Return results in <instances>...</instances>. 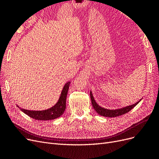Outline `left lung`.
<instances>
[{"label":"left lung","instance_id":"8db88e82","mask_svg":"<svg viewBox=\"0 0 159 159\" xmlns=\"http://www.w3.org/2000/svg\"><path fill=\"white\" fill-rule=\"evenodd\" d=\"M90 98H91V103H92V105H93V107L96 111V112H97L99 115H102V116L107 117H115L120 116V115L125 114V113H128L129 111H131L133 108L135 107L136 105L139 103V102L141 101V100L139 101V102H137L136 103H134L131 105H129V106H127L125 107L119 109L111 110V109H105L103 107H100L99 105L95 102L91 91H90Z\"/></svg>","mask_w":159,"mask_h":159}]
</instances>
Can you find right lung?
Here are the masks:
<instances>
[{
    "mask_svg": "<svg viewBox=\"0 0 159 159\" xmlns=\"http://www.w3.org/2000/svg\"><path fill=\"white\" fill-rule=\"evenodd\" d=\"M70 84V81L65 84L63 89L61 91L58 102L56 103L55 105L48 109L43 111H30L25 109H21L18 105L17 107L20 108L22 112L28 115V116L36 120L46 121V120H52L58 118L64 113L66 109V97L67 94H68Z\"/></svg>",
    "mask_w": 159,
    "mask_h": 159,
    "instance_id": "right-lung-1",
    "label": "right lung"
}]
</instances>
